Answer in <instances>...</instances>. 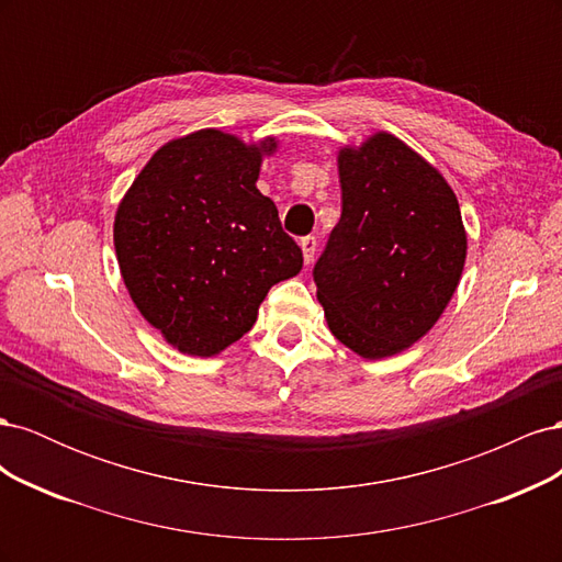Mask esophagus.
Instances as JSON below:
<instances>
[{
    "label": "esophagus",
    "instance_id": "obj_1",
    "mask_svg": "<svg viewBox=\"0 0 562 562\" xmlns=\"http://www.w3.org/2000/svg\"><path fill=\"white\" fill-rule=\"evenodd\" d=\"M300 248H302V255H304V262L310 265L314 260V252H316V236H302Z\"/></svg>",
    "mask_w": 562,
    "mask_h": 562
}]
</instances>
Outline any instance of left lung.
Returning <instances> with one entry per match:
<instances>
[{"label": "left lung", "mask_w": 562, "mask_h": 562, "mask_svg": "<svg viewBox=\"0 0 562 562\" xmlns=\"http://www.w3.org/2000/svg\"><path fill=\"white\" fill-rule=\"evenodd\" d=\"M342 215L314 265L330 333L384 359L431 330L457 291L467 232L454 192L403 140L375 133L339 149Z\"/></svg>", "instance_id": "1"}]
</instances>
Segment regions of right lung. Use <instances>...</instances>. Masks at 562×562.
<instances>
[{
	"label": "right lung",
	"instance_id": "1",
	"mask_svg": "<svg viewBox=\"0 0 562 562\" xmlns=\"http://www.w3.org/2000/svg\"><path fill=\"white\" fill-rule=\"evenodd\" d=\"M274 149V138L190 133L157 149L119 203L114 248L128 295L182 353L236 342L269 288L302 269L274 201L255 187Z\"/></svg>",
	"mask_w": 562,
	"mask_h": 562
}]
</instances>
